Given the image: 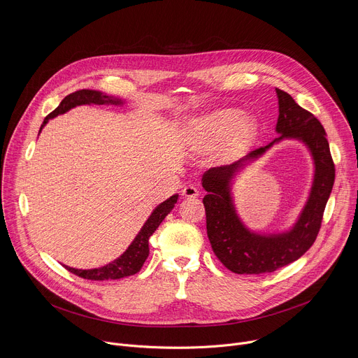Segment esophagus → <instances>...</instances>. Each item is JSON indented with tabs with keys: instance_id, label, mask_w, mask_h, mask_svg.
<instances>
[{
	"instance_id": "obj_1",
	"label": "esophagus",
	"mask_w": 358,
	"mask_h": 358,
	"mask_svg": "<svg viewBox=\"0 0 358 358\" xmlns=\"http://www.w3.org/2000/svg\"><path fill=\"white\" fill-rule=\"evenodd\" d=\"M182 195L185 198H196L199 195V189L195 185H185L182 188Z\"/></svg>"
}]
</instances>
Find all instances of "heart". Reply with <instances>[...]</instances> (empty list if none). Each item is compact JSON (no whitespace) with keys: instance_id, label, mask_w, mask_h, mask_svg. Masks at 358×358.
I'll return each instance as SVG.
<instances>
[{"instance_id":"1","label":"heart","mask_w":358,"mask_h":358,"mask_svg":"<svg viewBox=\"0 0 358 358\" xmlns=\"http://www.w3.org/2000/svg\"><path fill=\"white\" fill-rule=\"evenodd\" d=\"M239 119L241 115L238 110L225 109L214 112L192 122V137L202 147L214 145L234 130L236 133H246L249 130V124L246 122L239 123Z\"/></svg>"}]
</instances>
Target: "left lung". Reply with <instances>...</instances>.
I'll list each match as a JSON object with an SVG mask.
<instances>
[{"mask_svg": "<svg viewBox=\"0 0 358 358\" xmlns=\"http://www.w3.org/2000/svg\"><path fill=\"white\" fill-rule=\"evenodd\" d=\"M276 93L279 99L276 131L282 136L275 141L296 136L310 145L317 166L315 182L295 228L283 236L262 237L249 233L241 225L230 202L227 184L243 160L206 173L202 187L208 194L202 202L206 207L208 239L222 265L238 275L271 273L297 261L308 252L319 235L334 184L336 169L324 127L313 113L300 108L289 93L280 89H276ZM273 142L253 150L246 158L260 155Z\"/></svg>", "mask_w": 358, "mask_h": 358, "instance_id": "left-lung-1", "label": "left lung"}]
</instances>
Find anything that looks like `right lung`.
<instances>
[{"instance_id": "add662e5", "label": "right lung", "mask_w": 358, "mask_h": 358, "mask_svg": "<svg viewBox=\"0 0 358 358\" xmlns=\"http://www.w3.org/2000/svg\"><path fill=\"white\" fill-rule=\"evenodd\" d=\"M120 101L122 100L100 93L97 90H89V89L76 90V92L68 94L61 101L59 106L45 117L42 127L46 124V122L49 119H52L58 115H62V113L68 112L69 109H72L75 106H79V105H105V103H120ZM177 198H178V195L170 196L167 201L162 202L160 206L155 211H152V214L150 215V218L147 220L144 227L140 229L138 235L134 238L131 245L127 248V250L122 255V257L117 258L115 262H112L106 266H101V268H97V269H87V271L73 269V268H69V266H65V268L69 272H72L73 275H76L79 278H83V279H87V280L122 279V278L131 276V275L137 273L141 269L143 264L145 262L148 253H150V248H148L150 236L155 234V231L159 228V225L163 222V220L174 208V203L177 202Z\"/></svg>"}]
</instances>
